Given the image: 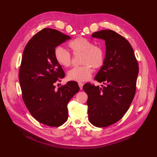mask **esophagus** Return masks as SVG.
<instances>
[{
  "instance_id": "obj_1",
  "label": "esophagus",
  "mask_w": 157,
  "mask_h": 157,
  "mask_svg": "<svg viewBox=\"0 0 157 157\" xmlns=\"http://www.w3.org/2000/svg\"><path fill=\"white\" fill-rule=\"evenodd\" d=\"M78 85L79 86V88L82 90L83 88V86H84V84H83L82 82H78Z\"/></svg>"
}]
</instances>
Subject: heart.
<instances>
[{
	"label": "heart",
	"mask_w": 157,
	"mask_h": 157,
	"mask_svg": "<svg viewBox=\"0 0 157 157\" xmlns=\"http://www.w3.org/2000/svg\"><path fill=\"white\" fill-rule=\"evenodd\" d=\"M69 47L74 55L82 54L81 62L84 65L75 67L67 73L70 80L86 81L90 78L92 67L101 68L105 62V52L101 46H95L90 40L78 37L69 43ZM54 55L56 62L60 65L68 67L72 63V56L68 51L61 46L55 48Z\"/></svg>",
	"instance_id": "obj_1"
}]
</instances>
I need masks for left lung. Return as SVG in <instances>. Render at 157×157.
<instances>
[{"mask_svg":"<svg viewBox=\"0 0 157 157\" xmlns=\"http://www.w3.org/2000/svg\"><path fill=\"white\" fill-rule=\"evenodd\" d=\"M92 36L105 41V62L94 78L105 86L87 83L83 90L88 96L90 122L105 128L119 121L129 109L135 96L139 67L131 44L122 36L111 29Z\"/></svg>","mask_w":157,"mask_h":157,"instance_id":"8db88e82","label":"left lung"}]
</instances>
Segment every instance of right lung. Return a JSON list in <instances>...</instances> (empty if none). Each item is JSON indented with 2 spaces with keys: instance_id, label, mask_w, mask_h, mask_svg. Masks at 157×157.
<instances>
[{
  "instance_id": "1",
  "label": "right lung",
  "mask_w": 157,
  "mask_h": 157,
  "mask_svg": "<svg viewBox=\"0 0 157 157\" xmlns=\"http://www.w3.org/2000/svg\"><path fill=\"white\" fill-rule=\"evenodd\" d=\"M70 38L44 28L29 40L23 52L19 71L23 101L33 117L48 126L59 127L67 121L68 102L79 90L74 81L55 89V83L65 72L55 58V48Z\"/></svg>"
}]
</instances>
